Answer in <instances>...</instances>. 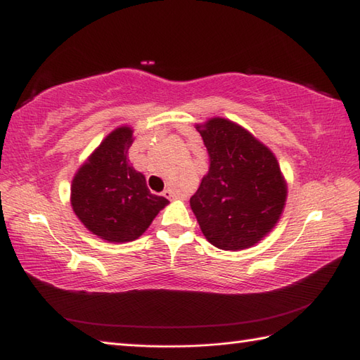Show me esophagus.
<instances>
[{
	"mask_svg": "<svg viewBox=\"0 0 360 360\" xmlns=\"http://www.w3.org/2000/svg\"><path fill=\"white\" fill-rule=\"evenodd\" d=\"M164 196H165V198H176V193L173 192L172 188H167L165 192H164Z\"/></svg>",
	"mask_w": 360,
	"mask_h": 360,
	"instance_id": "1",
	"label": "esophagus"
}]
</instances>
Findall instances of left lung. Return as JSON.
<instances>
[{
  "mask_svg": "<svg viewBox=\"0 0 360 360\" xmlns=\"http://www.w3.org/2000/svg\"><path fill=\"white\" fill-rule=\"evenodd\" d=\"M195 128L209 153V172L190 198L201 232L223 250L255 246L286 205L288 182L277 158L231 119L210 117Z\"/></svg>",
  "mask_w": 360,
  "mask_h": 360,
  "instance_id": "1",
  "label": "left lung"
}]
</instances>
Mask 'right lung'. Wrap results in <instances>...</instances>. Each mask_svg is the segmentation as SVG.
I'll return each mask as SVG.
<instances>
[{
  "label": "right lung",
  "mask_w": 360,
  "mask_h": 360,
  "mask_svg": "<svg viewBox=\"0 0 360 360\" xmlns=\"http://www.w3.org/2000/svg\"><path fill=\"white\" fill-rule=\"evenodd\" d=\"M133 133L129 125L114 128L71 182L75 217L91 233L108 243L137 240L168 204L167 198L150 192L145 174L129 164Z\"/></svg>",
  "instance_id": "add662e5"
}]
</instances>
